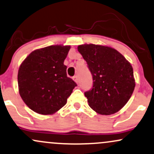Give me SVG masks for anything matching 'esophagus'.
Listing matches in <instances>:
<instances>
[{"instance_id":"esophagus-1","label":"esophagus","mask_w":154,"mask_h":154,"mask_svg":"<svg viewBox=\"0 0 154 154\" xmlns=\"http://www.w3.org/2000/svg\"><path fill=\"white\" fill-rule=\"evenodd\" d=\"M73 81H75V83L79 82V80H78V76H77V75H75V76H73Z\"/></svg>"}]
</instances>
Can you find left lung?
<instances>
[{
    "instance_id": "8db88e82",
    "label": "left lung",
    "mask_w": 154,
    "mask_h": 154,
    "mask_svg": "<svg viewBox=\"0 0 154 154\" xmlns=\"http://www.w3.org/2000/svg\"><path fill=\"white\" fill-rule=\"evenodd\" d=\"M78 50L93 79L92 88L84 92L88 105L101 115L118 112L128 102L135 86L131 63L109 47L82 45Z\"/></svg>"
}]
</instances>
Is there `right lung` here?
<instances>
[{"mask_svg": "<svg viewBox=\"0 0 154 154\" xmlns=\"http://www.w3.org/2000/svg\"><path fill=\"white\" fill-rule=\"evenodd\" d=\"M70 46L52 45L34 50L21 63L18 73L19 94L31 109L51 115L66 104L77 84L67 76L63 64Z\"/></svg>", "mask_w": 154, "mask_h": 154, "instance_id": "right-lung-1", "label": "right lung"}]
</instances>
